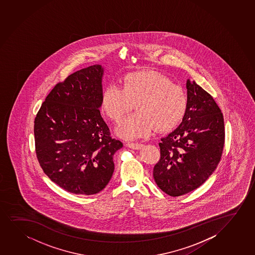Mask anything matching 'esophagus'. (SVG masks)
I'll return each instance as SVG.
<instances>
[{
	"instance_id": "34e87169",
	"label": "esophagus",
	"mask_w": 255,
	"mask_h": 255,
	"mask_svg": "<svg viewBox=\"0 0 255 255\" xmlns=\"http://www.w3.org/2000/svg\"><path fill=\"white\" fill-rule=\"evenodd\" d=\"M126 145L128 146L129 148L133 149H139L142 148V143H140V142H127L126 143Z\"/></svg>"
}]
</instances>
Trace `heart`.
Masks as SVG:
<instances>
[{"label":"heart","mask_w":255,"mask_h":255,"mask_svg":"<svg viewBox=\"0 0 255 255\" xmlns=\"http://www.w3.org/2000/svg\"><path fill=\"white\" fill-rule=\"evenodd\" d=\"M133 103L136 113L116 128L117 135L126 140L148 136L155 128L159 131L174 129L185 116L189 98L183 87L155 71L129 73L122 86L113 84L103 92V112L114 122L131 109Z\"/></svg>","instance_id":"b5f03b06"}]
</instances>
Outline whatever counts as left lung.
Here are the masks:
<instances>
[{"label":"left lung","mask_w":255,"mask_h":255,"mask_svg":"<svg viewBox=\"0 0 255 255\" xmlns=\"http://www.w3.org/2000/svg\"><path fill=\"white\" fill-rule=\"evenodd\" d=\"M189 105L180 126L161 139L155 183L170 196L197 189L215 171L225 142L224 119L213 97L187 80Z\"/></svg>","instance_id":"left-lung-1"}]
</instances>
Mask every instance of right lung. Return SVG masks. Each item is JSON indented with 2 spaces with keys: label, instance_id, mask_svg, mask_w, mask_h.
I'll use <instances>...</instances> for the list:
<instances>
[{
  "label": "right lung",
  "instance_id": "1",
  "mask_svg": "<svg viewBox=\"0 0 255 255\" xmlns=\"http://www.w3.org/2000/svg\"><path fill=\"white\" fill-rule=\"evenodd\" d=\"M104 69L88 66L57 84L34 119L36 156L51 181L76 195L106 188L122 142L100 115Z\"/></svg>",
  "mask_w": 255,
  "mask_h": 255
}]
</instances>
